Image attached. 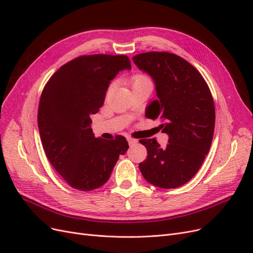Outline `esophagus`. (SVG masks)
Listing matches in <instances>:
<instances>
[{
    "label": "esophagus",
    "instance_id": "obj_1",
    "mask_svg": "<svg viewBox=\"0 0 253 253\" xmlns=\"http://www.w3.org/2000/svg\"><path fill=\"white\" fill-rule=\"evenodd\" d=\"M127 142H128V144L131 145V147H132V145H135V144H136L137 142H138V141H137L136 139L131 138V137H128V138H127Z\"/></svg>",
    "mask_w": 253,
    "mask_h": 253
}]
</instances>
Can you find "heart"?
I'll return each instance as SVG.
<instances>
[{"instance_id":"obj_1","label":"heart","mask_w":253,"mask_h":253,"mask_svg":"<svg viewBox=\"0 0 253 253\" xmlns=\"http://www.w3.org/2000/svg\"><path fill=\"white\" fill-rule=\"evenodd\" d=\"M144 79H147V78L144 77V76H142V75H136V76H134L133 79H132V84H134V83L137 82V81L144 80Z\"/></svg>"}]
</instances>
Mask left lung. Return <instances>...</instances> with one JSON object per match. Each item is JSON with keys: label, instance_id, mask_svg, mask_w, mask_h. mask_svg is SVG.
Segmentation results:
<instances>
[{"label": "left lung", "instance_id": "1", "mask_svg": "<svg viewBox=\"0 0 253 253\" xmlns=\"http://www.w3.org/2000/svg\"><path fill=\"white\" fill-rule=\"evenodd\" d=\"M133 61L155 83L158 99L147 106L145 117L159 118V127L169 136L166 148L155 138L139 140L148 150L140 172L156 187H180L200 170L211 147L215 125L211 91L200 72L174 53L143 52Z\"/></svg>", "mask_w": 253, "mask_h": 253}]
</instances>
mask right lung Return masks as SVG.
<instances>
[{"label":"right lung","mask_w":253,"mask_h":253,"mask_svg":"<svg viewBox=\"0 0 253 253\" xmlns=\"http://www.w3.org/2000/svg\"><path fill=\"white\" fill-rule=\"evenodd\" d=\"M131 70L126 56H81L61 66L45 85L38 126L49 163L72 188L91 191L109 180L128 144L124 136L95 138L90 115L101 108L111 81Z\"/></svg>","instance_id":"1"}]
</instances>
